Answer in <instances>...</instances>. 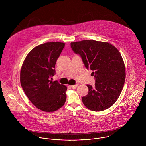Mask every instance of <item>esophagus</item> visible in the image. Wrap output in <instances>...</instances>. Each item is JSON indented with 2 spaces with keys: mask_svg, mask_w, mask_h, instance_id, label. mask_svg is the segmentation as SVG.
Masks as SVG:
<instances>
[{
  "mask_svg": "<svg viewBox=\"0 0 146 146\" xmlns=\"http://www.w3.org/2000/svg\"><path fill=\"white\" fill-rule=\"evenodd\" d=\"M78 86V84H76V85H73V86H70V87L73 88V89H76L77 88V87Z\"/></svg>",
  "mask_w": 146,
  "mask_h": 146,
  "instance_id": "1",
  "label": "esophagus"
}]
</instances>
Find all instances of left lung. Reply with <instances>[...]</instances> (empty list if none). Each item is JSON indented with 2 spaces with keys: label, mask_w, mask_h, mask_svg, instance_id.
Returning a JSON list of instances; mask_svg holds the SVG:
<instances>
[{
  "label": "left lung",
  "mask_w": 146,
  "mask_h": 146,
  "mask_svg": "<svg viewBox=\"0 0 146 146\" xmlns=\"http://www.w3.org/2000/svg\"><path fill=\"white\" fill-rule=\"evenodd\" d=\"M87 69L94 71L95 86L87 85L88 93L82 98L84 105L94 111L110 108L117 101L125 80V66L118 49L111 44L91 40L70 43Z\"/></svg>",
  "instance_id": "1"
}]
</instances>
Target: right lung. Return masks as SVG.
I'll return each instance as SVG.
<instances>
[{"mask_svg":"<svg viewBox=\"0 0 146 146\" xmlns=\"http://www.w3.org/2000/svg\"><path fill=\"white\" fill-rule=\"evenodd\" d=\"M65 46L56 41L35 47L27 55L21 69V85L29 100L41 111H55L66 102L67 87L51 80Z\"/></svg>","mask_w":146,"mask_h":146,"instance_id":"1","label":"right lung"}]
</instances>
